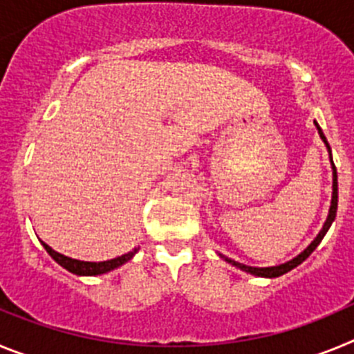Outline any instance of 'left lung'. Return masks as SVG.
I'll use <instances>...</instances> for the list:
<instances>
[{
	"mask_svg": "<svg viewBox=\"0 0 354 354\" xmlns=\"http://www.w3.org/2000/svg\"><path fill=\"white\" fill-rule=\"evenodd\" d=\"M314 124H315V127H317L319 136H321V140H323L324 145H326L328 154H330L331 170H333V186H331V187H333V192H331V205H330V211H328L326 221H324L323 228H321V232H319L317 236H315V239L312 241L310 245L306 246V248L303 250V252L299 253V255H296V257L290 259V261L283 262V264L270 266V268H255V266L241 264V262L232 261V259H228V257H225V255H221V253H218V255H220V257L223 259L225 262H228V264H232L234 268H237V270L245 271V273L253 274V277H262V278H277V277H282V274L289 273L290 270H294L296 266L301 264V262L305 261V259L308 257V255H310V253L314 252L315 248H317L319 243H321V241H323V237L326 236L328 228L331 227V223H333V220H335V216H337V205H339V184H337V168H335V165H333V159H331V149H330V145H328V140H326V136H324L323 129L319 127V124H317V122H315V120H314Z\"/></svg>",
	"mask_w": 354,
	"mask_h": 354,
	"instance_id": "1",
	"label": "left lung"
}]
</instances>
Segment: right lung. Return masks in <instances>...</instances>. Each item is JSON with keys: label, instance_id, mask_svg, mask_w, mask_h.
<instances>
[{"label": "right lung", "instance_id": "add662e5", "mask_svg": "<svg viewBox=\"0 0 354 354\" xmlns=\"http://www.w3.org/2000/svg\"><path fill=\"white\" fill-rule=\"evenodd\" d=\"M40 243H42V246L46 248V252H48L49 255H51V257L62 266V268H65V270L71 271V273H74V274H80V277H95V274L109 273V271H113V270H117V268H120L122 264L129 262L131 259L136 255V252L140 250V248H134L133 252L124 253V255H120V257H117V259H111V261L86 262V261H77V259H71V257H67V255H62V253L55 252V250H53L49 245H46L44 241H40Z\"/></svg>", "mask_w": 354, "mask_h": 354}]
</instances>
